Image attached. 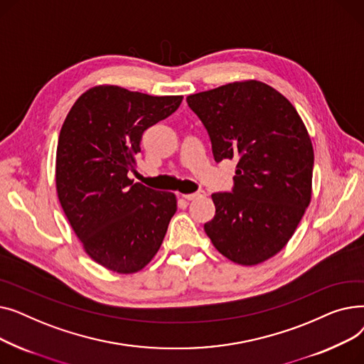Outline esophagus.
I'll return each mask as SVG.
<instances>
[{
    "instance_id": "34e87169",
    "label": "esophagus",
    "mask_w": 364,
    "mask_h": 364,
    "mask_svg": "<svg viewBox=\"0 0 364 364\" xmlns=\"http://www.w3.org/2000/svg\"><path fill=\"white\" fill-rule=\"evenodd\" d=\"M180 196L187 199V200H195V199H199V198H205L206 193L203 192V190H199V192H196V193H181Z\"/></svg>"
}]
</instances>
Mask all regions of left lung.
<instances>
[{
    "instance_id": "1",
    "label": "left lung",
    "mask_w": 364,
    "mask_h": 364,
    "mask_svg": "<svg viewBox=\"0 0 364 364\" xmlns=\"http://www.w3.org/2000/svg\"><path fill=\"white\" fill-rule=\"evenodd\" d=\"M187 105L205 125L214 159H236L232 192L214 193L203 228L218 252L255 265L289 242L311 200L314 151L292 103L251 80L192 94Z\"/></svg>"
}]
</instances>
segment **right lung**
<instances>
[{"instance_id": "obj_1", "label": "right lung", "mask_w": 364, "mask_h": 364, "mask_svg": "<svg viewBox=\"0 0 364 364\" xmlns=\"http://www.w3.org/2000/svg\"><path fill=\"white\" fill-rule=\"evenodd\" d=\"M183 95L97 85L75 102L57 144L55 187L85 252L107 270L129 274L156 255L177 211L174 193L128 178L143 132L174 113Z\"/></svg>"}]
</instances>
